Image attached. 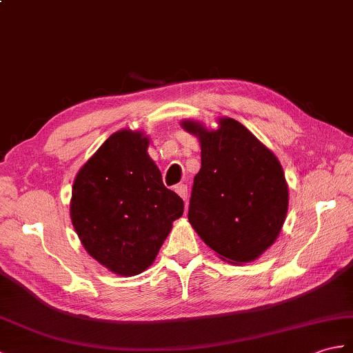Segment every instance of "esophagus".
Here are the masks:
<instances>
[{"mask_svg":"<svg viewBox=\"0 0 353 353\" xmlns=\"http://www.w3.org/2000/svg\"><path fill=\"white\" fill-rule=\"evenodd\" d=\"M174 191L182 196V199L186 201V199H188V186L185 185V183H179V185H176L174 186Z\"/></svg>","mask_w":353,"mask_h":353,"instance_id":"34e87169","label":"esophagus"}]
</instances>
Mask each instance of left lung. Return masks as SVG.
<instances>
[{
    "label": "left lung",
    "mask_w": 353,
    "mask_h": 353,
    "mask_svg": "<svg viewBox=\"0 0 353 353\" xmlns=\"http://www.w3.org/2000/svg\"><path fill=\"white\" fill-rule=\"evenodd\" d=\"M182 126L201 144L188 219L223 260H256L275 242L288 214L289 190L280 162L233 119H221L216 130L190 120Z\"/></svg>",
    "instance_id": "1"
}]
</instances>
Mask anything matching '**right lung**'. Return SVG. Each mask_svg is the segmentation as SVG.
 Returning <instances> with one entry per match:
<instances>
[{
	"mask_svg": "<svg viewBox=\"0 0 353 353\" xmlns=\"http://www.w3.org/2000/svg\"><path fill=\"white\" fill-rule=\"evenodd\" d=\"M149 138L119 130L79 170L72 190L70 218L87 252L123 276L149 268L183 200L162 182L147 154Z\"/></svg>",
	"mask_w": 353,
	"mask_h": 353,
	"instance_id": "add662e5",
	"label": "right lung"
}]
</instances>
